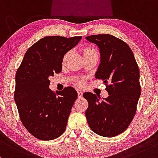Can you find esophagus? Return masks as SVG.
<instances>
[{
	"label": "esophagus",
	"instance_id": "obj_1",
	"mask_svg": "<svg viewBox=\"0 0 158 158\" xmlns=\"http://www.w3.org/2000/svg\"><path fill=\"white\" fill-rule=\"evenodd\" d=\"M77 96H78L79 98H82V96H83V93H82V92H81V91L77 92Z\"/></svg>",
	"mask_w": 158,
	"mask_h": 158
}]
</instances>
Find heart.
I'll use <instances>...</instances> for the list:
<instances>
[{
  "label": "heart",
  "mask_w": 158,
  "mask_h": 158,
  "mask_svg": "<svg viewBox=\"0 0 158 158\" xmlns=\"http://www.w3.org/2000/svg\"><path fill=\"white\" fill-rule=\"evenodd\" d=\"M83 54H84V57H86V56H95L97 57H98V52L95 48L92 47V46H86V47H84V48L82 49ZM69 53L67 52L63 55V58H62V65H65V63H66L67 59H68V56ZM85 81H86V79L83 78V77H79V78H75L73 80V84L75 85L76 86L79 88H82L83 86H84Z\"/></svg>",
  "instance_id": "heart-1"
}]
</instances>
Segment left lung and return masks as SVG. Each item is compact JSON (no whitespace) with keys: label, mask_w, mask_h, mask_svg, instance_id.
I'll list each match as a JSON object with an SVG mask.
<instances>
[{"label":"left lung","mask_w":158,"mask_h":158,"mask_svg":"<svg viewBox=\"0 0 158 158\" xmlns=\"http://www.w3.org/2000/svg\"><path fill=\"white\" fill-rule=\"evenodd\" d=\"M98 46L101 63L95 77L105 84L109 96L100 101L92 93L83 95L89 106L87 122L95 134L113 137L125 131L134 118L141 94L139 70L128 45L110 34L86 36Z\"/></svg>","instance_id":"1"}]
</instances>
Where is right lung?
Returning <instances> with one entry per match:
<instances>
[{
    "mask_svg": "<svg viewBox=\"0 0 158 158\" xmlns=\"http://www.w3.org/2000/svg\"><path fill=\"white\" fill-rule=\"evenodd\" d=\"M82 36H45L27 51L15 74L14 99L19 117L30 134L42 140H51L63 134L76 90L65 87L54 93L49 77L62 71V58Z\"/></svg>",
    "mask_w": 158,
    "mask_h": 158,
    "instance_id": "add662e5",
    "label": "right lung"
}]
</instances>
